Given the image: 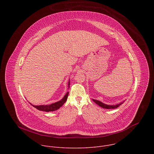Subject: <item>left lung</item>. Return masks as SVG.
Listing matches in <instances>:
<instances>
[{"label": "left lung", "instance_id": "8db88e82", "mask_svg": "<svg viewBox=\"0 0 154 154\" xmlns=\"http://www.w3.org/2000/svg\"><path fill=\"white\" fill-rule=\"evenodd\" d=\"M93 100L96 104H97L99 106H100V107H102L103 108H105V109H115V108H118V106H119L121 104H122L125 102V100H124V101H123L122 102H120L119 103H117L116 105H107V104H105V103H103V102H102L99 100H95V99H93Z\"/></svg>", "mask_w": 154, "mask_h": 154}]
</instances>
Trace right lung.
<instances>
[{"instance_id": "right-lung-1", "label": "right lung", "mask_w": 154, "mask_h": 154, "mask_svg": "<svg viewBox=\"0 0 154 154\" xmlns=\"http://www.w3.org/2000/svg\"><path fill=\"white\" fill-rule=\"evenodd\" d=\"M69 85H70V80H69L68 82V88H69ZM69 92H67L64 95V96L61 99V100L56 102L55 103L49 104V105H32L31 103H30L33 107L36 108L38 109L39 111H42V112H54L55 110H57L61 106H63V105L66 101L68 97Z\"/></svg>"}]
</instances>
